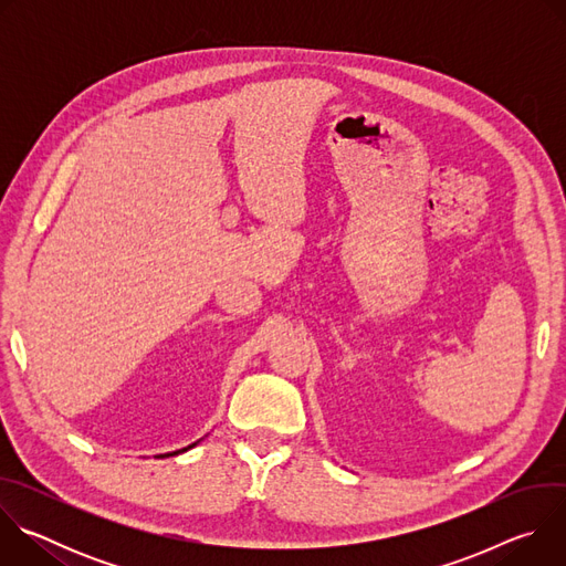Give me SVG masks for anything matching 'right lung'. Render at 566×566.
I'll use <instances>...</instances> for the list:
<instances>
[{
	"instance_id": "right-lung-1",
	"label": "right lung",
	"mask_w": 566,
	"mask_h": 566,
	"mask_svg": "<svg viewBox=\"0 0 566 566\" xmlns=\"http://www.w3.org/2000/svg\"><path fill=\"white\" fill-rule=\"evenodd\" d=\"M195 446V443H192ZM192 446H188V448H192ZM188 448H184V450H177V452H170V454H160V457H172V454H179V452H186Z\"/></svg>"
}]
</instances>
